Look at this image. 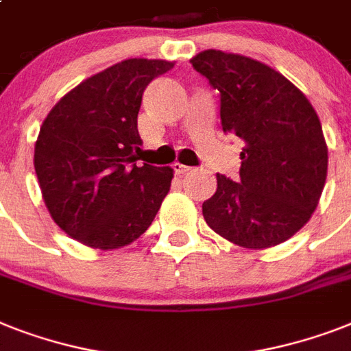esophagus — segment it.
Listing matches in <instances>:
<instances>
[{
  "mask_svg": "<svg viewBox=\"0 0 351 351\" xmlns=\"http://www.w3.org/2000/svg\"><path fill=\"white\" fill-rule=\"evenodd\" d=\"M173 171H175L176 176H184L185 173H189L191 167H187V166H184V164H178V162H175V164H173Z\"/></svg>",
  "mask_w": 351,
  "mask_h": 351,
  "instance_id": "1",
  "label": "esophagus"
}]
</instances>
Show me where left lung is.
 <instances>
[{
  "label": "left lung",
  "mask_w": 351,
  "mask_h": 351,
  "mask_svg": "<svg viewBox=\"0 0 351 351\" xmlns=\"http://www.w3.org/2000/svg\"><path fill=\"white\" fill-rule=\"evenodd\" d=\"M191 62L220 92L225 133L245 142L240 182L216 175V193L202 205L205 221L245 249L283 243L310 220L326 182L317 113L287 77L250 57L205 50Z\"/></svg>",
  "instance_id": "1"
}]
</instances>
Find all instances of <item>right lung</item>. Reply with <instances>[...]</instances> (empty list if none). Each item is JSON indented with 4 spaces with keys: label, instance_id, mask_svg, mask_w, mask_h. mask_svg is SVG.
Returning <instances> with one entry per match:
<instances>
[{
    "label": "right lung",
    "instance_id": "right-lung-1",
    "mask_svg": "<svg viewBox=\"0 0 351 351\" xmlns=\"http://www.w3.org/2000/svg\"><path fill=\"white\" fill-rule=\"evenodd\" d=\"M175 62L126 59L82 81L43 122L34 167L50 216L93 249H121L144 234L173 169L138 166L136 117L155 77Z\"/></svg>",
    "mask_w": 351,
    "mask_h": 351
}]
</instances>
